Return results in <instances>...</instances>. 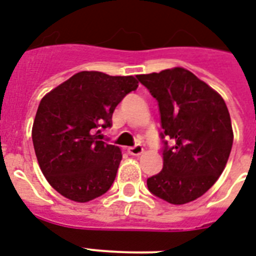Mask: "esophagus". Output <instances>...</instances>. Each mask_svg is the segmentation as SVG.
Here are the masks:
<instances>
[{
	"label": "esophagus",
	"mask_w": 256,
	"mask_h": 256,
	"mask_svg": "<svg viewBox=\"0 0 256 256\" xmlns=\"http://www.w3.org/2000/svg\"><path fill=\"white\" fill-rule=\"evenodd\" d=\"M128 152L130 154V155L138 156V155H140V154L143 152V147L140 146V144H135L134 147H128Z\"/></svg>",
	"instance_id": "34e87169"
}]
</instances>
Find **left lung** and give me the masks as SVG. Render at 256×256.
Masks as SVG:
<instances>
[{
  "mask_svg": "<svg viewBox=\"0 0 256 256\" xmlns=\"http://www.w3.org/2000/svg\"><path fill=\"white\" fill-rule=\"evenodd\" d=\"M136 78L158 101L163 128V170L147 178L148 190L174 205L196 200L221 176L232 151V128L225 101L184 68ZM166 138L172 139V146Z\"/></svg>",
  "mask_w": 256,
  "mask_h": 256,
  "instance_id": "8db88e82",
  "label": "left lung"
}]
</instances>
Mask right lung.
Here are the masks:
<instances>
[{
	"label": "right lung",
	"mask_w": 256,
	"mask_h": 256,
	"mask_svg": "<svg viewBox=\"0 0 256 256\" xmlns=\"http://www.w3.org/2000/svg\"><path fill=\"white\" fill-rule=\"evenodd\" d=\"M138 88L132 76L82 70L42 98L32 124L39 167L55 190L76 202L106 193L122 159L101 140L124 97Z\"/></svg>",
	"instance_id": "obj_1"
}]
</instances>
